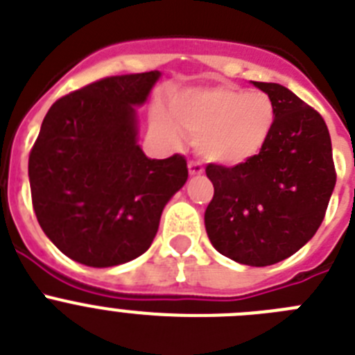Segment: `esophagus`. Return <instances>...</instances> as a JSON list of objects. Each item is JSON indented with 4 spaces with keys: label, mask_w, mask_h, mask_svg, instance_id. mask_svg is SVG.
<instances>
[{
    "label": "esophagus",
    "mask_w": 355,
    "mask_h": 355,
    "mask_svg": "<svg viewBox=\"0 0 355 355\" xmlns=\"http://www.w3.org/2000/svg\"><path fill=\"white\" fill-rule=\"evenodd\" d=\"M187 168H189L191 175H201V173H203V166H201L200 161H189Z\"/></svg>",
    "instance_id": "34e87169"
}]
</instances>
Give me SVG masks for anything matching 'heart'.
I'll use <instances>...</instances> for the list:
<instances>
[{
	"instance_id": "b5f03b06",
	"label": "heart",
	"mask_w": 355,
	"mask_h": 355,
	"mask_svg": "<svg viewBox=\"0 0 355 355\" xmlns=\"http://www.w3.org/2000/svg\"><path fill=\"white\" fill-rule=\"evenodd\" d=\"M171 114L196 139L203 157L237 164L257 155L267 141L274 122V104L263 92L219 85L177 95L171 102ZM157 129L171 139L180 134L166 116L157 118Z\"/></svg>"
}]
</instances>
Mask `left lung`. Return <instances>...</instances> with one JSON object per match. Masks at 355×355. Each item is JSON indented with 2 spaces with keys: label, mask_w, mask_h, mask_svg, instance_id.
I'll return each mask as SVG.
<instances>
[{
  "label": "left lung",
  "mask_w": 355,
  "mask_h": 355,
  "mask_svg": "<svg viewBox=\"0 0 355 355\" xmlns=\"http://www.w3.org/2000/svg\"><path fill=\"white\" fill-rule=\"evenodd\" d=\"M253 85L272 101V129L248 161L232 168L207 166L214 198L205 210V228L221 254L265 267L292 257L317 233L336 170L320 113L285 86Z\"/></svg>",
  "instance_id": "8db88e82"
}]
</instances>
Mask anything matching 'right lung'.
Masks as SVG:
<instances>
[{
    "label": "right lung",
    "mask_w": 355,
    "mask_h": 355,
    "mask_svg": "<svg viewBox=\"0 0 355 355\" xmlns=\"http://www.w3.org/2000/svg\"><path fill=\"white\" fill-rule=\"evenodd\" d=\"M161 72L111 76L54 102L30 152L31 201L56 248L88 267L141 257L164 205L187 180L175 154L148 159L138 145L134 106Z\"/></svg>",
    "instance_id": "add662e5"
}]
</instances>
